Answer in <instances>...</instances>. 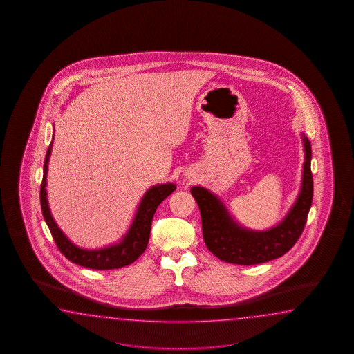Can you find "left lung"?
<instances>
[{
	"instance_id": "8db88e82",
	"label": "left lung",
	"mask_w": 354,
	"mask_h": 354,
	"mask_svg": "<svg viewBox=\"0 0 354 354\" xmlns=\"http://www.w3.org/2000/svg\"><path fill=\"white\" fill-rule=\"evenodd\" d=\"M304 166L300 192L285 218L266 230L241 225L229 212L224 201L210 189L192 186L191 194L200 207L203 241L207 249L226 263L252 266L276 259L292 248L306 224L313 203L311 144L301 133Z\"/></svg>"
}]
</instances>
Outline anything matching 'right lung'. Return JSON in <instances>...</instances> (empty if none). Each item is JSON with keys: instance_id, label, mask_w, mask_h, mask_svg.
<instances>
[{"instance_id": "right-lung-1", "label": "right lung", "mask_w": 354, "mask_h": 354, "mask_svg": "<svg viewBox=\"0 0 354 354\" xmlns=\"http://www.w3.org/2000/svg\"><path fill=\"white\" fill-rule=\"evenodd\" d=\"M53 140L54 125L52 143L49 144V148L46 151L44 168H43V182L40 187V205H41V211H43L46 225L53 235L57 247L63 253V256L69 259L72 263L78 264L91 270H101V271L116 270L136 262V259L143 254L144 250L148 245L151 220L154 216V212L157 210L159 203L174 192L176 185L172 182H167V183L154 185L151 188H148L138 205L136 215L129 226L128 232L124 234L122 238L116 243L96 249L78 247L68 238L66 234L63 233V230L55 223L53 215L50 212L48 197H46V174H48L49 158L53 148Z\"/></svg>"}]
</instances>
